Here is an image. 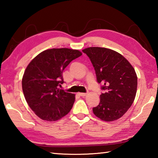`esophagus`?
Here are the masks:
<instances>
[{
	"label": "esophagus",
	"mask_w": 158,
	"mask_h": 158,
	"mask_svg": "<svg viewBox=\"0 0 158 158\" xmlns=\"http://www.w3.org/2000/svg\"><path fill=\"white\" fill-rule=\"evenodd\" d=\"M78 94H79L80 96H82V97H84V96H85V95H88L87 93H79Z\"/></svg>",
	"instance_id": "obj_1"
}]
</instances>
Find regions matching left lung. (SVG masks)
<instances>
[{"instance_id": "obj_1", "label": "left lung", "mask_w": 158, "mask_h": 158, "mask_svg": "<svg viewBox=\"0 0 158 158\" xmlns=\"http://www.w3.org/2000/svg\"><path fill=\"white\" fill-rule=\"evenodd\" d=\"M82 52L89 57L98 83L105 90L99 105L93 107L96 116L105 121H114L126 113L135 100L137 77L126 58L115 51L103 47H89Z\"/></svg>"}]
</instances>
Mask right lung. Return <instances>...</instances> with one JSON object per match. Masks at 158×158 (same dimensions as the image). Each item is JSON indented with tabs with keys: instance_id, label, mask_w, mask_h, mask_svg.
<instances>
[{
	"instance_id": "1",
	"label": "right lung",
	"mask_w": 158,
	"mask_h": 158,
	"mask_svg": "<svg viewBox=\"0 0 158 158\" xmlns=\"http://www.w3.org/2000/svg\"><path fill=\"white\" fill-rule=\"evenodd\" d=\"M81 55L76 49H50L39 53L28 65L22 90L28 106L41 119L56 121L70 111L75 95L58 87L64 82V69Z\"/></svg>"
}]
</instances>
